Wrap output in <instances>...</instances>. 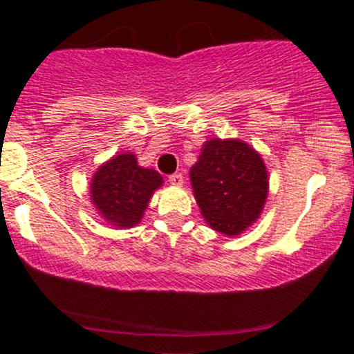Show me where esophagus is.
Returning <instances> with one entry per match:
<instances>
[{"instance_id": "obj_1", "label": "esophagus", "mask_w": 354, "mask_h": 354, "mask_svg": "<svg viewBox=\"0 0 354 354\" xmlns=\"http://www.w3.org/2000/svg\"><path fill=\"white\" fill-rule=\"evenodd\" d=\"M169 182L174 187H180L182 184H184V177H182V174H172V176L169 177Z\"/></svg>"}]
</instances>
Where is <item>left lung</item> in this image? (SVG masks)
I'll return each mask as SVG.
<instances>
[{
    "label": "left lung",
    "mask_w": 354,
    "mask_h": 354,
    "mask_svg": "<svg viewBox=\"0 0 354 354\" xmlns=\"http://www.w3.org/2000/svg\"><path fill=\"white\" fill-rule=\"evenodd\" d=\"M197 205L212 230L235 236L260 217L268 172L255 149L240 139H210L190 169Z\"/></svg>",
    "instance_id": "left-lung-1"
}]
</instances>
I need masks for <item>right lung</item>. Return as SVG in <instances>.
Segmentation results:
<instances>
[{
  "mask_svg": "<svg viewBox=\"0 0 354 354\" xmlns=\"http://www.w3.org/2000/svg\"><path fill=\"white\" fill-rule=\"evenodd\" d=\"M162 182L157 170L140 167L134 153L124 152L95 170L91 201L104 220L119 228H131L144 217L152 194Z\"/></svg>",
  "mask_w": 354,
  "mask_h": 354,
  "instance_id": "obj_1",
  "label": "right lung"
}]
</instances>
